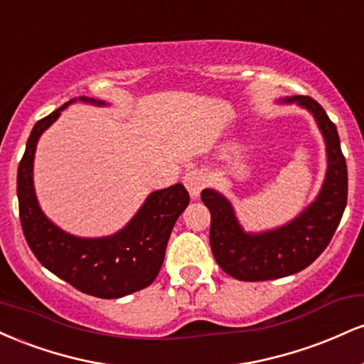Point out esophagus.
<instances>
[{
	"mask_svg": "<svg viewBox=\"0 0 364 364\" xmlns=\"http://www.w3.org/2000/svg\"><path fill=\"white\" fill-rule=\"evenodd\" d=\"M183 183H185L186 190L190 191V195L193 196V198H196V196L200 195V191L205 188L207 178L200 169H188L185 176H183Z\"/></svg>",
	"mask_w": 364,
	"mask_h": 364,
	"instance_id": "esophagus-1",
	"label": "esophagus"
}]
</instances>
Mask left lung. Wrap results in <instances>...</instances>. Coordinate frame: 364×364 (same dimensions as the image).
I'll use <instances>...</instances> for the list:
<instances>
[{
    "label": "left lung",
    "mask_w": 364,
    "mask_h": 364,
    "mask_svg": "<svg viewBox=\"0 0 364 364\" xmlns=\"http://www.w3.org/2000/svg\"><path fill=\"white\" fill-rule=\"evenodd\" d=\"M282 102L301 104L315 116L327 144V178L318 198L298 219L263 235H246L223 195L214 190L202 191V202L210 210L212 253L220 269L237 281H270L301 272L327 248L348 203V166L336 124L308 95Z\"/></svg>",
    "instance_id": "left-lung-1"
}]
</instances>
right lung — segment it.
I'll return each mask as SVG.
<instances>
[{
    "label": "right lung",
    "mask_w": 364,
    "mask_h": 364,
    "mask_svg": "<svg viewBox=\"0 0 364 364\" xmlns=\"http://www.w3.org/2000/svg\"><path fill=\"white\" fill-rule=\"evenodd\" d=\"M65 107L66 104L37 121L18 164L16 195L23 236L37 260L75 289L102 299L123 298L150 286L157 277L171 231L190 203V195L179 183L154 191L132 223L111 237L83 240L63 232L37 205L32 164L41 133Z\"/></svg>",
    "instance_id": "1"
}]
</instances>
